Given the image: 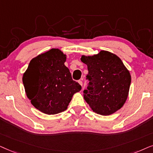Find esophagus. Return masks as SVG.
<instances>
[{"mask_svg": "<svg viewBox=\"0 0 153 153\" xmlns=\"http://www.w3.org/2000/svg\"><path fill=\"white\" fill-rule=\"evenodd\" d=\"M78 82H79V84H80V85H81V86L82 87V80H79Z\"/></svg>", "mask_w": 153, "mask_h": 153, "instance_id": "34e87169", "label": "esophagus"}]
</instances>
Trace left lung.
Segmentation results:
<instances>
[{
	"label": "left lung",
	"instance_id": "1",
	"mask_svg": "<svg viewBox=\"0 0 153 153\" xmlns=\"http://www.w3.org/2000/svg\"><path fill=\"white\" fill-rule=\"evenodd\" d=\"M87 65L88 86L83 91L85 100L97 114L109 115L120 109L129 93L131 75L115 54L101 51L91 56H82Z\"/></svg>",
	"mask_w": 153,
	"mask_h": 153
}]
</instances>
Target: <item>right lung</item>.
<instances>
[{
    "mask_svg": "<svg viewBox=\"0 0 153 153\" xmlns=\"http://www.w3.org/2000/svg\"><path fill=\"white\" fill-rule=\"evenodd\" d=\"M66 56L58 49L33 58L24 73L26 96L36 108L48 115L64 111L73 94L81 90L64 65Z\"/></svg>",
    "mask_w": 153,
    "mask_h": 153,
    "instance_id": "right-lung-1",
    "label": "right lung"
}]
</instances>
